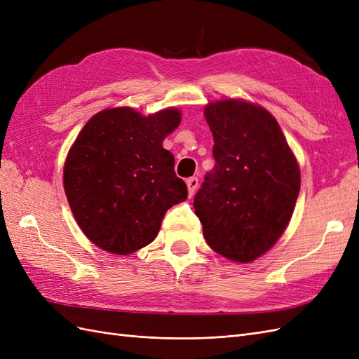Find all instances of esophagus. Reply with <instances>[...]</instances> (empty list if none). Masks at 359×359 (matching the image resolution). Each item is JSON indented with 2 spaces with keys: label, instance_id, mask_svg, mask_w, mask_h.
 Segmentation results:
<instances>
[{
  "label": "esophagus",
  "instance_id": "1",
  "mask_svg": "<svg viewBox=\"0 0 359 359\" xmlns=\"http://www.w3.org/2000/svg\"><path fill=\"white\" fill-rule=\"evenodd\" d=\"M198 186H199V180H198L196 177H193V178H189V180H187V189H189V196H190V198L193 196L194 191L198 190Z\"/></svg>",
  "mask_w": 359,
  "mask_h": 359
}]
</instances>
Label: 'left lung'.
I'll return each instance as SVG.
<instances>
[{"label": "left lung", "instance_id": "obj_1", "mask_svg": "<svg viewBox=\"0 0 359 359\" xmlns=\"http://www.w3.org/2000/svg\"><path fill=\"white\" fill-rule=\"evenodd\" d=\"M215 169L194 196L203 236L215 253L248 264L283 235L301 187L295 154L277 119L260 104L223 99L203 111Z\"/></svg>", "mask_w": 359, "mask_h": 359}]
</instances>
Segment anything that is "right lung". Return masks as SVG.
<instances>
[{
  "mask_svg": "<svg viewBox=\"0 0 359 359\" xmlns=\"http://www.w3.org/2000/svg\"><path fill=\"white\" fill-rule=\"evenodd\" d=\"M181 123L177 107L148 116L132 107L97 112L64 163V191L88 240L112 255H132L154 241L170 206L187 199L175 158L163 140Z\"/></svg>",
  "mask_w": 359,
  "mask_h": 359,
  "instance_id": "add662e5",
  "label": "right lung"
}]
</instances>
